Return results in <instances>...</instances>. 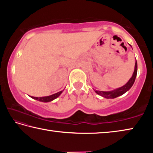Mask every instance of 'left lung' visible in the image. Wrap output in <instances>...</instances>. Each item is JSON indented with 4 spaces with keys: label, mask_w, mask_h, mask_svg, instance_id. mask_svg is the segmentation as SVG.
Here are the masks:
<instances>
[{
    "label": "left lung",
    "mask_w": 153,
    "mask_h": 153,
    "mask_svg": "<svg viewBox=\"0 0 153 153\" xmlns=\"http://www.w3.org/2000/svg\"><path fill=\"white\" fill-rule=\"evenodd\" d=\"M137 71H138V65H137V62L136 60L135 68H134V74L126 84L124 85V86H123L122 87L119 88L117 89L112 90V91L102 92V91H99V90H95L96 93L106 98H115L116 97H120V96L123 94L124 93H126L127 91H128V90L131 88V87L133 86L136 77Z\"/></svg>",
    "instance_id": "1"
}]
</instances>
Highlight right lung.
<instances>
[{
    "mask_svg": "<svg viewBox=\"0 0 153 153\" xmlns=\"http://www.w3.org/2000/svg\"><path fill=\"white\" fill-rule=\"evenodd\" d=\"M62 92L63 91H60L57 93H55V94H52L51 96H48V97H31L32 98L35 100H39L40 102H50L53 100L54 99L57 98L59 95H60Z\"/></svg>",
    "mask_w": 153,
    "mask_h": 153,
    "instance_id": "add662e5",
    "label": "right lung"
}]
</instances>
